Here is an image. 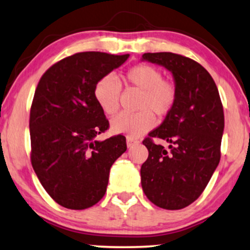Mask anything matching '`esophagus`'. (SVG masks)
<instances>
[{
	"label": "esophagus",
	"instance_id": "34e87169",
	"mask_svg": "<svg viewBox=\"0 0 250 250\" xmlns=\"http://www.w3.org/2000/svg\"><path fill=\"white\" fill-rule=\"evenodd\" d=\"M138 144V142L137 140H134V139H132V138H126V145H127V147H132V146H134V145H137Z\"/></svg>",
	"mask_w": 250,
	"mask_h": 250
}]
</instances>
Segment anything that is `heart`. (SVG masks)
<instances>
[{"label": "heart", "mask_w": 250, "mask_h": 250, "mask_svg": "<svg viewBox=\"0 0 250 250\" xmlns=\"http://www.w3.org/2000/svg\"><path fill=\"white\" fill-rule=\"evenodd\" d=\"M125 82L142 91L137 113H120L111 120V131L114 134H124L138 138L152 130L154 116L165 117L174 106L177 89L174 84L164 81L157 67L139 64L126 71ZM120 86L112 76H105L95 85L93 97L101 110L106 116H113L119 107Z\"/></svg>", "instance_id": "heart-1"}]
</instances>
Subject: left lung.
I'll list each match as a JSON object with an SVG mask.
<instances>
[{"instance_id":"obj_1","label":"left lung","mask_w":250,"mask_h":250,"mask_svg":"<svg viewBox=\"0 0 250 250\" xmlns=\"http://www.w3.org/2000/svg\"><path fill=\"white\" fill-rule=\"evenodd\" d=\"M142 61L168 70L177 89L174 106L143 142L148 158L140 169L142 187L155 206L181 209L201 195L219 165L224 107L212 76L195 61L172 52H147ZM152 137L166 140L169 149Z\"/></svg>"}]
</instances>
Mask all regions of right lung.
I'll return each instance as SVG.
<instances>
[{"mask_svg":"<svg viewBox=\"0 0 250 250\" xmlns=\"http://www.w3.org/2000/svg\"><path fill=\"white\" fill-rule=\"evenodd\" d=\"M130 55L79 52L41 78L30 110L31 164L44 189L61 206L85 209L104 196L113 163L126 151L124 136L97 140L108 120L93 90Z\"/></svg>","mask_w":250,"mask_h":250,"instance_id":"right-lung-1","label":"right lung"}]
</instances>
